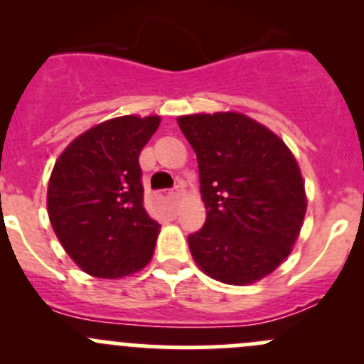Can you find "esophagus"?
<instances>
[{
    "label": "esophagus",
    "instance_id": "esophagus-1",
    "mask_svg": "<svg viewBox=\"0 0 364 364\" xmlns=\"http://www.w3.org/2000/svg\"><path fill=\"white\" fill-rule=\"evenodd\" d=\"M179 196H181V190H179V186H176L174 190H171V192H168V197H171V199H178Z\"/></svg>",
    "mask_w": 364,
    "mask_h": 364
}]
</instances>
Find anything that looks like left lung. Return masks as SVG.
<instances>
[{
    "mask_svg": "<svg viewBox=\"0 0 364 364\" xmlns=\"http://www.w3.org/2000/svg\"><path fill=\"white\" fill-rule=\"evenodd\" d=\"M197 155L205 204L203 229L188 236L200 269L215 280L247 285L277 269L297 240L306 197L285 142L237 112L178 119Z\"/></svg>",
    "mask_w": 364,
    "mask_h": 364,
    "instance_id": "1",
    "label": "left lung"
}]
</instances>
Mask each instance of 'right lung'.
Here are the masks:
<instances>
[{"mask_svg":"<svg viewBox=\"0 0 364 364\" xmlns=\"http://www.w3.org/2000/svg\"><path fill=\"white\" fill-rule=\"evenodd\" d=\"M159 124V116L109 119L79 135L54 165L50 223L87 274L127 277L151 259L160 225L144 209L139 155Z\"/></svg>","mask_w":364,"mask_h":364,"instance_id":"obj_1","label":"right lung"}]
</instances>
